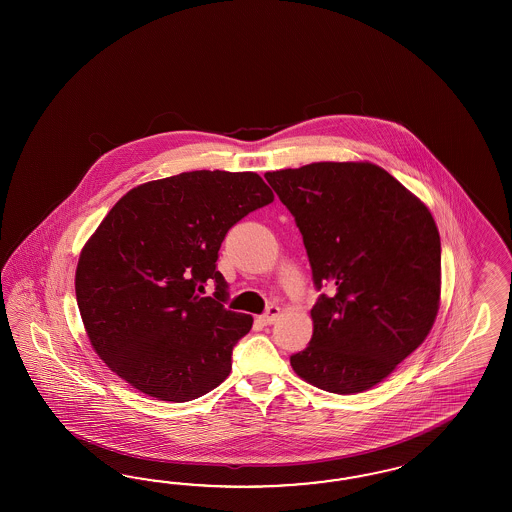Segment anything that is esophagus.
Here are the masks:
<instances>
[{
    "mask_svg": "<svg viewBox=\"0 0 512 512\" xmlns=\"http://www.w3.org/2000/svg\"><path fill=\"white\" fill-rule=\"evenodd\" d=\"M278 317V306H268V308H266V311H264L263 315H259V321H261L263 325H272V323H276V319H278Z\"/></svg>",
    "mask_w": 512,
    "mask_h": 512,
    "instance_id": "34e87169",
    "label": "esophagus"
}]
</instances>
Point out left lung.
Here are the masks:
<instances>
[{
	"mask_svg": "<svg viewBox=\"0 0 512 512\" xmlns=\"http://www.w3.org/2000/svg\"><path fill=\"white\" fill-rule=\"evenodd\" d=\"M264 178L295 217L315 289H326L293 370L334 394L372 388L434 325L441 293L434 217L372 163H311Z\"/></svg>",
	"mask_w": 512,
	"mask_h": 512,
	"instance_id": "8db88e82",
	"label": "left lung"
}]
</instances>
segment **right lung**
<instances>
[{
	"mask_svg": "<svg viewBox=\"0 0 512 512\" xmlns=\"http://www.w3.org/2000/svg\"><path fill=\"white\" fill-rule=\"evenodd\" d=\"M274 201L255 172L193 171L131 189L78 259L75 291L95 353L131 387L189 402L227 379L251 315L223 304L229 229ZM215 283L214 297H202Z\"/></svg>",
	"mask_w": 512,
	"mask_h": 512,
	"instance_id": "1",
	"label": "right lung"
}]
</instances>
